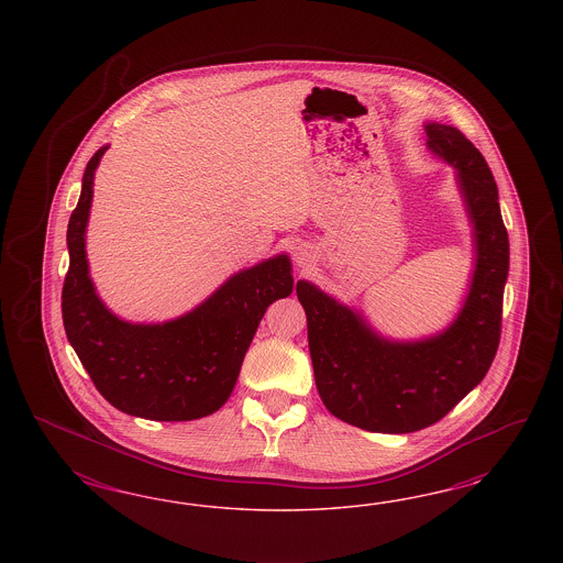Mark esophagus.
Segmentation results:
<instances>
[{
	"label": "esophagus",
	"mask_w": 563,
	"mask_h": 563,
	"mask_svg": "<svg viewBox=\"0 0 563 563\" xmlns=\"http://www.w3.org/2000/svg\"><path fill=\"white\" fill-rule=\"evenodd\" d=\"M292 257H295V264H297L299 268H307V266H311V264H313V260H316V252H313V247H311V245L301 243V245H297V247H295Z\"/></svg>",
	"instance_id": "obj_1"
}]
</instances>
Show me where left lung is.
<instances>
[{
	"mask_svg": "<svg viewBox=\"0 0 563 563\" xmlns=\"http://www.w3.org/2000/svg\"><path fill=\"white\" fill-rule=\"evenodd\" d=\"M427 148L454 167L473 227V273L456 318L440 332L396 341L357 307L309 280L297 283L320 398L334 417L375 433H410L438 423L489 372L499 344L510 241L494 175L473 142L427 121Z\"/></svg>",
	"mask_w": 563,
	"mask_h": 563,
	"instance_id": "left-lung-1",
	"label": "left lung"
}]
</instances>
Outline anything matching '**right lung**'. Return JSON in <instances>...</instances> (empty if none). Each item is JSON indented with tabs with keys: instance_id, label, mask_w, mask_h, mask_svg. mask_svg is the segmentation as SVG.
<instances>
[{
	"instance_id": "1",
	"label": "right lung",
	"mask_w": 563,
	"mask_h": 563,
	"mask_svg": "<svg viewBox=\"0 0 563 563\" xmlns=\"http://www.w3.org/2000/svg\"><path fill=\"white\" fill-rule=\"evenodd\" d=\"M107 148L88 161L69 217V268L62 290L69 344L97 390L121 412L151 421L202 419L229 400L268 306L289 297L290 257L278 254L239 271L169 322L140 324L115 316L97 295L86 260L95 170Z\"/></svg>"
}]
</instances>
